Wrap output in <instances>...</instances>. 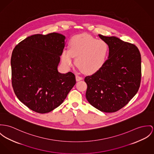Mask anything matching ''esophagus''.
Segmentation results:
<instances>
[{"label": "esophagus", "instance_id": "esophagus-1", "mask_svg": "<svg viewBox=\"0 0 154 154\" xmlns=\"http://www.w3.org/2000/svg\"><path fill=\"white\" fill-rule=\"evenodd\" d=\"M75 79H76L77 82H79V81L83 80V77H82L79 76V75H76L75 76Z\"/></svg>", "mask_w": 154, "mask_h": 154}]
</instances>
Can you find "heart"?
I'll use <instances>...</instances> for the list:
<instances>
[{
  "mask_svg": "<svg viewBox=\"0 0 154 154\" xmlns=\"http://www.w3.org/2000/svg\"><path fill=\"white\" fill-rule=\"evenodd\" d=\"M109 52L108 44L104 40L83 33L74 35L70 42V49H64L61 54L63 65L69 67L75 57L76 66L87 74L100 70L106 64Z\"/></svg>",
  "mask_w": 154,
  "mask_h": 154,
  "instance_id": "obj_1",
  "label": "heart"
}]
</instances>
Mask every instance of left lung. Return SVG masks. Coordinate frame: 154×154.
I'll list each match as a JSON object with an SVG mask.
<instances>
[{"instance_id":"obj_1","label":"left lung","mask_w":154,"mask_h":154,"mask_svg":"<svg viewBox=\"0 0 154 154\" xmlns=\"http://www.w3.org/2000/svg\"><path fill=\"white\" fill-rule=\"evenodd\" d=\"M108 44L106 64L84 79L88 103L104 112H114L127 105L138 91L141 77V57L137 46L115 36L98 35Z\"/></svg>"}]
</instances>
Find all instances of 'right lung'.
<instances>
[{
    "label": "right lung",
    "mask_w": 154,
    "mask_h": 154,
    "mask_svg": "<svg viewBox=\"0 0 154 154\" xmlns=\"http://www.w3.org/2000/svg\"><path fill=\"white\" fill-rule=\"evenodd\" d=\"M66 37L57 33L27 37L13 49L12 86L29 108L48 113L64 101L76 83L73 73L58 71Z\"/></svg>",
    "instance_id": "1"
}]
</instances>
